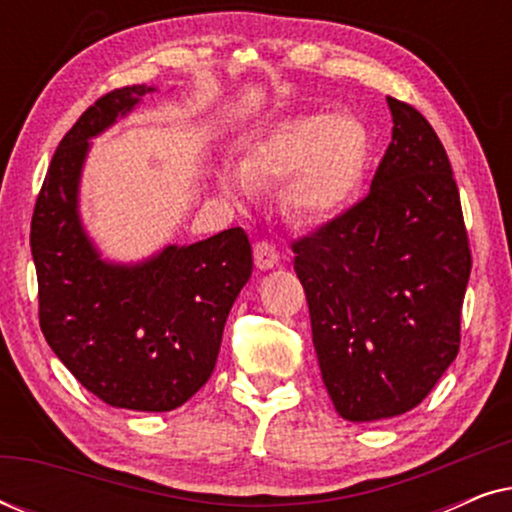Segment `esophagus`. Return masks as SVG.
<instances>
[{
  "instance_id": "1",
  "label": "esophagus",
  "mask_w": 512,
  "mask_h": 512,
  "mask_svg": "<svg viewBox=\"0 0 512 512\" xmlns=\"http://www.w3.org/2000/svg\"><path fill=\"white\" fill-rule=\"evenodd\" d=\"M254 261L261 270H270L279 263V254L270 242H256L254 244Z\"/></svg>"
}]
</instances>
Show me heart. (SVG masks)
<instances>
[{
	"label": "heart",
	"instance_id": "1",
	"mask_svg": "<svg viewBox=\"0 0 512 512\" xmlns=\"http://www.w3.org/2000/svg\"><path fill=\"white\" fill-rule=\"evenodd\" d=\"M370 137L352 114L296 116L263 132L240 160V177L223 174L226 191L242 195L284 181L279 207L296 226H319L342 212L368 163Z\"/></svg>",
	"mask_w": 512,
	"mask_h": 512
}]
</instances>
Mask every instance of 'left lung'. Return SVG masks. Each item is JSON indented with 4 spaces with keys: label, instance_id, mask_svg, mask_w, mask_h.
<instances>
[{
    "label": "left lung",
    "instance_id": "left-lung-1",
    "mask_svg": "<svg viewBox=\"0 0 512 512\" xmlns=\"http://www.w3.org/2000/svg\"><path fill=\"white\" fill-rule=\"evenodd\" d=\"M391 144L363 200L293 242L321 377L340 417L375 422L429 396L457 359L471 249L450 160L387 97Z\"/></svg>",
    "mask_w": 512,
    "mask_h": 512
}]
</instances>
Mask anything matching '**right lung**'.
<instances>
[{"label": "right lung", "instance_id": "add662e5", "mask_svg": "<svg viewBox=\"0 0 512 512\" xmlns=\"http://www.w3.org/2000/svg\"><path fill=\"white\" fill-rule=\"evenodd\" d=\"M153 90H111L62 137L34 205L30 247L41 333L69 373L114 408L167 412L212 377L254 258L242 228L188 247L170 244L130 265L104 261L86 235L79 184L90 139Z\"/></svg>", "mask_w": 512, "mask_h": 512}]
</instances>
